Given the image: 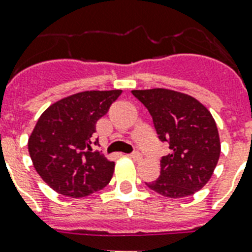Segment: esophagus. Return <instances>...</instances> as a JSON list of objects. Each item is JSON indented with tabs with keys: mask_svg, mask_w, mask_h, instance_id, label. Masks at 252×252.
<instances>
[{
	"mask_svg": "<svg viewBox=\"0 0 252 252\" xmlns=\"http://www.w3.org/2000/svg\"><path fill=\"white\" fill-rule=\"evenodd\" d=\"M129 157L132 158V159H134V161H141L142 159L141 153H138V152H133L132 154H129Z\"/></svg>",
	"mask_w": 252,
	"mask_h": 252,
	"instance_id": "obj_1",
	"label": "esophagus"
}]
</instances>
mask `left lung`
<instances>
[{
	"instance_id": "1",
	"label": "left lung",
	"mask_w": 252,
	"mask_h": 252,
	"mask_svg": "<svg viewBox=\"0 0 252 252\" xmlns=\"http://www.w3.org/2000/svg\"><path fill=\"white\" fill-rule=\"evenodd\" d=\"M148 108L161 141L171 150L161 159V175L146 186L159 195L180 199L209 182L221 144L217 126L204 104L191 95L168 89L132 90Z\"/></svg>"
}]
</instances>
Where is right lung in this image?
<instances>
[{"label": "right lung", "mask_w": 252, "mask_h": 252, "mask_svg": "<svg viewBox=\"0 0 252 252\" xmlns=\"http://www.w3.org/2000/svg\"><path fill=\"white\" fill-rule=\"evenodd\" d=\"M120 94L122 90L82 91L57 100L41 114L29 138V153L53 191L77 199L110 183L115 163L93 152L91 144L95 124Z\"/></svg>", "instance_id": "1"}]
</instances>
